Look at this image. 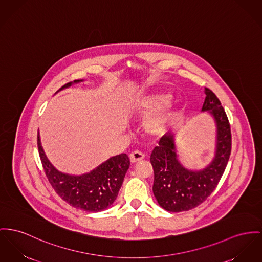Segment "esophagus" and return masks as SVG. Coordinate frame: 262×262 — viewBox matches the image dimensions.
Segmentation results:
<instances>
[{
  "instance_id": "1",
  "label": "esophagus",
  "mask_w": 262,
  "mask_h": 262,
  "mask_svg": "<svg viewBox=\"0 0 262 262\" xmlns=\"http://www.w3.org/2000/svg\"><path fill=\"white\" fill-rule=\"evenodd\" d=\"M145 157V155L143 154V153H141L139 151H135V152H132L131 154H130V161L132 162V163H137V162H139L141 160H143Z\"/></svg>"
}]
</instances>
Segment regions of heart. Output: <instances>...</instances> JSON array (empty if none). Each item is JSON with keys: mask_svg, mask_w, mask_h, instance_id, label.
I'll return each mask as SVG.
<instances>
[{"mask_svg": "<svg viewBox=\"0 0 262 262\" xmlns=\"http://www.w3.org/2000/svg\"><path fill=\"white\" fill-rule=\"evenodd\" d=\"M171 97V94L167 92L154 93L142 97L131 106L133 114L143 117L155 114L145 123V130L148 134L158 136L163 134L167 129L174 115L173 107L169 102Z\"/></svg>", "mask_w": 262, "mask_h": 262, "instance_id": "heart-1", "label": "heart"}]
</instances>
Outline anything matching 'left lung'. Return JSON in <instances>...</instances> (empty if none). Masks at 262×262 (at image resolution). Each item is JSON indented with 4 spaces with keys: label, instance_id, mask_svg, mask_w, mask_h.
Wrapping results in <instances>:
<instances>
[{
    "label": "left lung",
    "instance_id": "1",
    "mask_svg": "<svg viewBox=\"0 0 262 262\" xmlns=\"http://www.w3.org/2000/svg\"><path fill=\"white\" fill-rule=\"evenodd\" d=\"M206 99L202 111H209L216 125L215 154L203 170L192 171L179 161L174 135H164L151 154L154 169L153 192L158 204L166 210L180 212L204 203L224 174L231 151L230 125L216 95L205 88Z\"/></svg>",
    "mask_w": 262,
    "mask_h": 262
}]
</instances>
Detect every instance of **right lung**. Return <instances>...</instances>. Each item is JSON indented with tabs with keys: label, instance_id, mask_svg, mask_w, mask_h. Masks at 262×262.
Wrapping results in <instances>:
<instances>
[{
	"label": "right lung",
	"instance_id": "1",
	"mask_svg": "<svg viewBox=\"0 0 262 262\" xmlns=\"http://www.w3.org/2000/svg\"><path fill=\"white\" fill-rule=\"evenodd\" d=\"M81 81L83 80L69 82L59 90L70 88L72 83ZM37 148L45 173L53 190L70 206L85 211H101L114 203L130 166L128 156L120 154L109 158L86 174L80 176L64 174L56 170L46 156L38 133Z\"/></svg>",
	"mask_w": 262,
	"mask_h": 262
}]
</instances>
